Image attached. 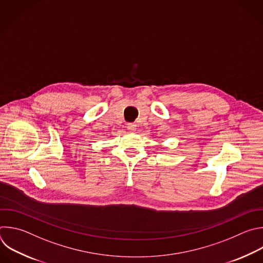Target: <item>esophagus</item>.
I'll return each instance as SVG.
<instances>
[{
	"mask_svg": "<svg viewBox=\"0 0 263 263\" xmlns=\"http://www.w3.org/2000/svg\"><path fill=\"white\" fill-rule=\"evenodd\" d=\"M127 129H128L129 131H135L136 125H135L134 123H129V124H127Z\"/></svg>",
	"mask_w": 263,
	"mask_h": 263,
	"instance_id": "obj_1",
	"label": "esophagus"
}]
</instances>
